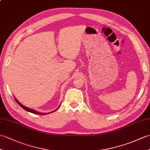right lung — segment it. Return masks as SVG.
Returning <instances> with one entry per match:
<instances>
[{
  "label": "right lung",
  "mask_w": 150,
  "mask_h": 150,
  "mask_svg": "<svg viewBox=\"0 0 150 150\" xmlns=\"http://www.w3.org/2000/svg\"><path fill=\"white\" fill-rule=\"evenodd\" d=\"M15 100H16V102H17V103H18V104L19 105V106H20L21 108H23L24 110H25L26 111H28V112H31V113H35V114H37V115H46V114H48V113H52V112H50V113H40V112H38V111H35V110H32V109H30V108H28V107H26V106H24V105H22V104H21L20 103H19V102L16 99V98H15ZM55 110H54L53 112H54V111H55Z\"/></svg>",
  "instance_id": "1"
}]
</instances>
